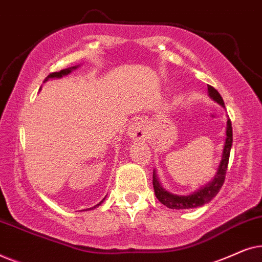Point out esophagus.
Returning <instances> with one entry per match:
<instances>
[{"label": "esophagus", "instance_id": "1", "mask_svg": "<svg viewBox=\"0 0 262 262\" xmlns=\"http://www.w3.org/2000/svg\"><path fill=\"white\" fill-rule=\"evenodd\" d=\"M127 135L132 141H143V139H145L148 132H146V126L144 123L139 120L130 125L127 130Z\"/></svg>", "mask_w": 262, "mask_h": 262}]
</instances>
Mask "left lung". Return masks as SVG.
Listing matches in <instances>:
<instances>
[{
  "instance_id": "left-lung-1",
  "label": "left lung",
  "mask_w": 262,
  "mask_h": 262,
  "mask_svg": "<svg viewBox=\"0 0 262 262\" xmlns=\"http://www.w3.org/2000/svg\"><path fill=\"white\" fill-rule=\"evenodd\" d=\"M207 91H209V96L213 101L220 103L221 106L224 107V101L222 99L220 93L211 85L207 84ZM232 145V127H231V121L228 119L227 121V128H225V142H224V148L223 154H222V160L220 162V166L217 168V173L214 175L212 180L209 184H206L204 187L199 188L198 191L193 192L192 194L188 195H179L174 194V193L168 192L167 189L162 187V185L160 184L159 178H157L156 171L154 169L152 174V185H154V191H155L156 198L160 200L163 205H166L169 209L175 210H186V209H194V207L203 206L204 204L209 203L210 200L213 199V196L220 192V189L224 184L225 180V173L228 169V162H229V156H230V150Z\"/></svg>"
}]
</instances>
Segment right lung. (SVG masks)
Listing matches in <instances>:
<instances>
[{
  "instance_id": "add662e5",
  "label": "right lung",
  "mask_w": 262,
  "mask_h": 262,
  "mask_svg": "<svg viewBox=\"0 0 262 262\" xmlns=\"http://www.w3.org/2000/svg\"><path fill=\"white\" fill-rule=\"evenodd\" d=\"M78 67H80V66H75V67L68 68V69H63V70H60V71H58V73H52V74H50L49 76L45 78V81H44V82H46L48 80H50V78H60V77H63V76H67V75H69L73 70H76ZM103 200H105V198H103V199L101 200V202H100V203L98 204V205L93 206V207H91V209H88V210H93V209H95V207H98L99 205H101V203L103 202Z\"/></svg>"
}]
</instances>
